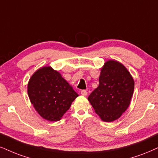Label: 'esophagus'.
Returning a JSON list of instances; mask_svg holds the SVG:
<instances>
[{
	"label": "esophagus",
	"instance_id": "esophagus-1",
	"mask_svg": "<svg viewBox=\"0 0 158 158\" xmlns=\"http://www.w3.org/2000/svg\"><path fill=\"white\" fill-rule=\"evenodd\" d=\"M81 95H83V96L85 97L87 95V94H88V93H87V91L85 90H82L81 91Z\"/></svg>",
	"mask_w": 158,
	"mask_h": 158
}]
</instances>
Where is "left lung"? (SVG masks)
I'll list each match as a JSON object with an SVG mask.
<instances>
[{
	"label": "left lung",
	"instance_id": "8db88e82",
	"mask_svg": "<svg viewBox=\"0 0 158 158\" xmlns=\"http://www.w3.org/2000/svg\"><path fill=\"white\" fill-rule=\"evenodd\" d=\"M134 84L133 77L123 64L109 60L101 69L98 87L91 93L88 100L101 119L114 122L129 106Z\"/></svg>",
	"mask_w": 158,
	"mask_h": 158
}]
</instances>
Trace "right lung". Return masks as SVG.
Listing matches in <instances>:
<instances>
[{"label":"right lung","instance_id":"right-lung-1","mask_svg":"<svg viewBox=\"0 0 158 158\" xmlns=\"http://www.w3.org/2000/svg\"><path fill=\"white\" fill-rule=\"evenodd\" d=\"M28 94L35 110L50 122L61 119L78 96L61 74L50 67L35 72L29 80Z\"/></svg>","mask_w":158,"mask_h":158}]
</instances>
